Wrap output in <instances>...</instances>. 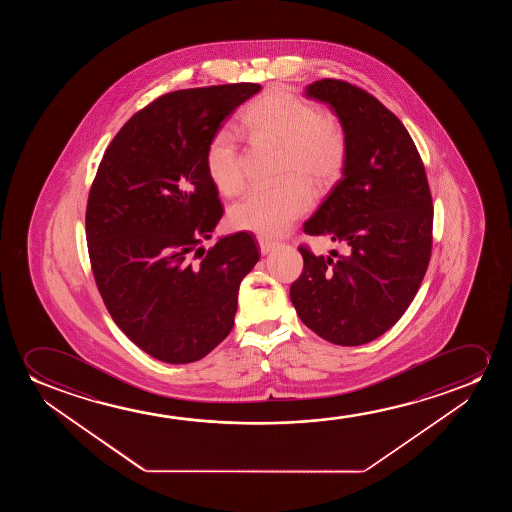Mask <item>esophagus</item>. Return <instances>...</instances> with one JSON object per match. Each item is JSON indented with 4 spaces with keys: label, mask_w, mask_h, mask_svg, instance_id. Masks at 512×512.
<instances>
[{
    "label": "esophagus",
    "mask_w": 512,
    "mask_h": 512,
    "mask_svg": "<svg viewBox=\"0 0 512 512\" xmlns=\"http://www.w3.org/2000/svg\"><path fill=\"white\" fill-rule=\"evenodd\" d=\"M259 246L260 253H262V255H267V253L273 250L274 246H276V243H274V241H269V239L266 238H259Z\"/></svg>",
    "instance_id": "1"
}]
</instances>
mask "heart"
<instances>
[{
	"label": "heart",
	"mask_w": 512,
	"mask_h": 512,
	"mask_svg": "<svg viewBox=\"0 0 512 512\" xmlns=\"http://www.w3.org/2000/svg\"><path fill=\"white\" fill-rule=\"evenodd\" d=\"M241 127L253 140L280 145L278 173L287 176L274 187L252 189L229 210V224L262 238L281 236L313 203V187H330L343 176L350 157V136L343 119L290 91L271 87L241 115ZM211 183L225 196L245 187L243 155L238 136L218 129L204 152Z\"/></svg>",
	"instance_id": "heart-1"
}]
</instances>
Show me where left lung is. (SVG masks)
<instances>
[{"label": "left lung", "mask_w": 512, "mask_h": 512, "mask_svg": "<svg viewBox=\"0 0 512 512\" xmlns=\"http://www.w3.org/2000/svg\"><path fill=\"white\" fill-rule=\"evenodd\" d=\"M306 96L343 119L350 157L304 232L344 243L346 253L299 246L304 267L290 299L322 339L360 346L392 329L420 288L432 255V194L411 134L379 99L337 78L309 84Z\"/></svg>", "instance_id": "left-lung-1"}]
</instances>
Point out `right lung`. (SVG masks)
<instances>
[{
    "mask_svg": "<svg viewBox=\"0 0 512 512\" xmlns=\"http://www.w3.org/2000/svg\"><path fill=\"white\" fill-rule=\"evenodd\" d=\"M259 91L243 82L162 94L99 162L85 211L96 287L119 329L161 362H197L229 336L239 283L259 262L248 232L201 246L224 215L204 168L208 141Z\"/></svg>",
    "mask_w": 512,
    "mask_h": 512,
    "instance_id": "add662e5",
    "label": "right lung"
}]
</instances>
